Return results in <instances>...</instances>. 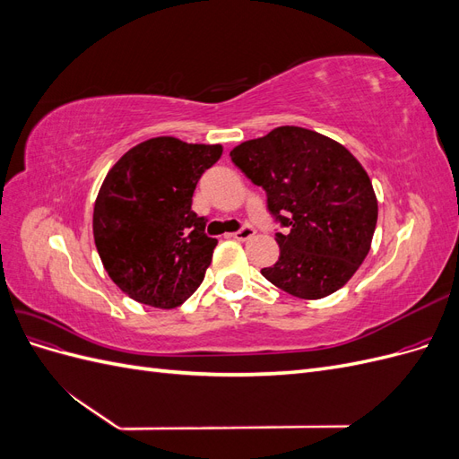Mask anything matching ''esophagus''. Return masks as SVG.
Here are the masks:
<instances>
[{
    "mask_svg": "<svg viewBox=\"0 0 459 459\" xmlns=\"http://www.w3.org/2000/svg\"><path fill=\"white\" fill-rule=\"evenodd\" d=\"M253 235H255V228H253V226H243L241 230H238L235 233H231V238L239 239V241H247V239H251Z\"/></svg>",
    "mask_w": 459,
    "mask_h": 459,
    "instance_id": "obj_1",
    "label": "esophagus"
}]
</instances>
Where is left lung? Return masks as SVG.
Masks as SVG:
<instances>
[{"mask_svg":"<svg viewBox=\"0 0 459 459\" xmlns=\"http://www.w3.org/2000/svg\"><path fill=\"white\" fill-rule=\"evenodd\" d=\"M233 164L266 191L280 258L262 275L299 299L339 290L369 253L377 199L364 166L329 137L280 126L235 147Z\"/></svg>","mask_w":459,"mask_h":459,"instance_id":"left-lung-1","label":"left lung"}]
</instances>
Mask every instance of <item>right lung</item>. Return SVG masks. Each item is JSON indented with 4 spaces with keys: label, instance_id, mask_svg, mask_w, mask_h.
Here are the masks:
<instances>
[{
    "label": "right lung",
    "instance_id": "add662e5",
    "mask_svg": "<svg viewBox=\"0 0 459 459\" xmlns=\"http://www.w3.org/2000/svg\"><path fill=\"white\" fill-rule=\"evenodd\" d=\"M221 145L152 137L108 170L93 206V239L103 266L130 299L176 308L204 280L218 245L191 211L204 170Z\"/></svg>",
    "mask_w": 459,
    "mask_h": 459
}]
</instances>
